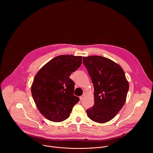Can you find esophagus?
I'll return each instance as SVG.
<instances>
[{
    "label": "esophagus",
    "mask_w": 153,
    "mask_h": 153,
    "mask_svg": "<svg viewBox=\"0 0 153 153\" xmlns=\"http://www.w3.org/2000/svg\"><path fill=\"white\" fill-rule=\"evenodd\" d=\"M85 97V94L84 93L83 94H82V95L79 97V98H80V100H82L84 99Z\"/></svg>",
    "instance_id": "34e87169"
}]
</instances>
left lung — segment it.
Instances as JSON below:
<instances>
[{
    "mask_svg": "<svg viewBox=\"0 0 153 153\" xmlns=\"http://www.w3.org/2000/svg\"><path fill=\"white\" fill-rule=\"evenodd\" d=\"M94 89V105L86 110L88 117L97 123L113 119L126 101L129 83L119 65L108 58L91 56L83 57Z\"/></svg>",
    "mask_w": 153,
    "mask_h": 153,
    "instance_id": "obj_1",
    "label": "left lung"
}]
</instances>
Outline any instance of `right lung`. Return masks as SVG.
<instances>
[{
    "mask_svg": "<svg viewBox=\"0 0 153 153\" xmlns=\"http://www.w3.org/2000/svg\"><path fill=\"white\" fill-rule=\"evenodd\" d=\"M82 56L60 55L43 66L34 77L31 94L40 113L48 120L68 119L79 98L74 95L75 83L70 78L82 64Z\"/></svg>",
    "mask_w": 153,
    "mask_h": 153,
    "instance_id": "1",
    "label": "right lung"
}]
</instances>
